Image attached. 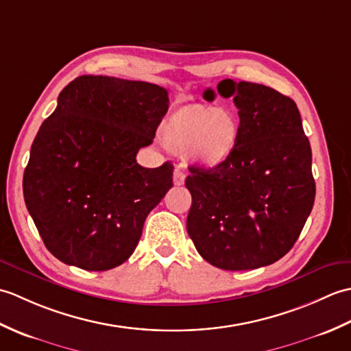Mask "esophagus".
<instances>
[{"label":"esophagus","mask_w":351,"mask_h":351,"mask_svg":"<svg viewBox=\"0 0 351 351\" xmlns=\"http://www.w3.org/2000/svg\"><path fill=\"white\" fill-rule=\"evenodd\" d=\"M185 182V173L181 169H176L173 173V184L175 185H182Z\"/></svg>","instance_id":"1"}]
</instances>
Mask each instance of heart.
Masks as SVG:
<instances>
[{"label": "heart", "instance_id": "b5f03b06", "mask_svg": "<svg viewBox=\"0 0 351 351\" xmlns=\"http://www.w3.org/2000/svg\"><path fill=\"white\" fill-rule=\"evenodd\" d=\"M162 145L176 154H189L204 167H217L230 158L240 138V121L234 111L208 104H185L170 111L160 128Z\"/></svg>", "mask_w": 351, "mask_h": 351}]
</instances>
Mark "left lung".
<instances>
[{"instance_id": "left-lung-1", "label": "left lung", "mask_w": 351, "mask_h": 351, "mask_svg": "<svg viewBox=\"0 0 351 351\" xmlns=\"http://www.w3.org/2000/svg\"><path fill=\"white\" fill-rule=\"evenodd\" d=\"M234 98L240 138L213 169L190 167L187 232L199 255L221 270L270 265L293 247L315 200L312 152L295 102L271 87L232 80L217 86ZM205 99H213L208 88Z\"/></svg>"}]
</instances>
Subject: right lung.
Masks as SVG:
<instances>
[{
	"label": "right lung",
	"instance_id": "1",
	"mask_svg": "<svg viewBox=\"0 0 351 351\" xmlns=\"http://www.w3.org/2000/svg\"><path fill=\"white\" fill-rule=\"evenodd\" d=\"M164 87L81 75L58 95L40 126L24 171L27 210L47 249L87 271L123 264L136 250L147 214L173 187V166L141 167L167 113Z\"/></svg>",
	"mask_w": 351,
	"mask_h": 351
}]
</instances>
